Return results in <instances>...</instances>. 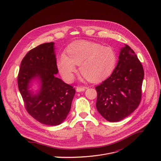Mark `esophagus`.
<instances>
[{"instance_id": "34e87169", "label": "esophagus", "mask_w": 161, "mask_h": 161, "mask_svg": "<svg viewBox=\"0 0 161 161\" xmlns=\"http://www.w3.org/2000/svg\"><path fill=\"white\" fill-rule=\"evenodd\" d=\"M86 88H87V87H85V86H77L76 91L78 92H80L85 91V90Z\"/></svg>"}]
</instances>
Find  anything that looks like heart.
I'll return each instance as SVG.
<instances>
[{"label": "heart", "instance_id": "obj_1", "mask_svg": "<svg viewBox=\"0 0 161 161\" xmlns=\"http://www.w3.org/2000/svg\"><path fill=\"white\" fill-rule=\"evenodd\" d=\"M117 56L110 47L99 43L78 40L68 46L65 55L60 56L57 62L58 71L66 81H71L79 65L80 73L88 81H99L113 71Z\"/></svg>", "mask_w": 161, "mask_h": 161}]
</instances>
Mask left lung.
Masks as SVG:
<instances>
[{
  "instance_id": "obj_1",
  "label": "left lung",
  "mask_w": 161,
  "mask_h": 161,
  "mask_svg": "<svg viewBox=\"0 0 161 161\" xmlns=\"http://www.w3.org/2000/svg\"><path fill=\"white\" fill-rule=\"evenodd\" d=\"M118 64L111 75L96 87V108L111 122L128 117L142 99L144 70L134 52L125 44L121 48Z\"/></svg>"
}]
</instances>
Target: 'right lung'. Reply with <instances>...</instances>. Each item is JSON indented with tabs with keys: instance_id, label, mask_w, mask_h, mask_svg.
Masks as SVG:
<instances>
[{
	"instance_id": "add662e5",
	"label": "right lung",
	"mask_w": 161,
	"mask_h": 161,
	"mask_svg": "<svg viewBox=\"0 0 161 161\" xmlns=\"http://www.w3.org/2000/svg\"><path fill=\"white\" fill-rule=\"evenodd\" d=\"M54 42L44 43L30 50L23 58L18 86L27 112L39 122L57 125L66 119L71 108L75 89L57 78L58 73ZM38 79L40 88L34 95L29 89Z\"/></svg>"
}]
</instances>
